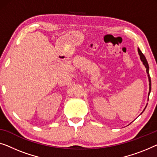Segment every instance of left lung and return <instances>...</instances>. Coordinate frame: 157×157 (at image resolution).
<instances>
[{
    "mask_svg": "<svg viewBox=\"0 0 157 157\" xmlns=\"http://www.w3.org/2000/svg\"><path fill=\"white\" fill-rule=\"evenodd\" d=\"M138 52H139V55L140 56V59L143 62V64H144L145 67L147 68V72L148 74V76H149V93L150 92H151V78H150L149 77V65H148V63H147V59H146L145 56H144V54L142 53V51L140 50V48H138Z\"/></svg>",
    "mask_w": 157,
    "mask_h": 157,
    "instance_id": "left-lung-1",
    "label": "left lung"
}]
</instances>
